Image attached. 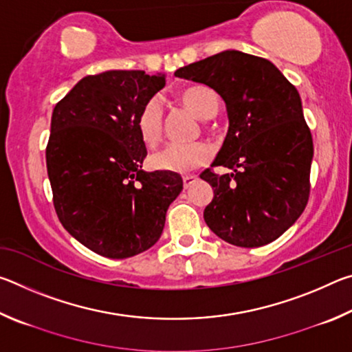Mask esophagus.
<instances>
[{
    "label": "esophagus",
    "instance_id": "obj_1",
    "mask_svg": "<svg viewBox=\"0 0 352 352\" xmlns=\"http://www.w3.org/2000/svg\"><path fill=\"white\" fill-rule=\"evenodd\" d=\"M195 182H197V177H195V175H184L183 177V186H184V189H188V188L192 186Z\"/></svg>",
    "mask_w": 352,
    "mask_h": 352
}]
</instances>
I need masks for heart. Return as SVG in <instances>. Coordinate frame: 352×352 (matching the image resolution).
<instances>
[{
	"mask_svg": "<svg viewBox=\"0 0 352 352\" xmlns=\"http://www.w3.org/2000/svg\"><path fill=\"white\" fill-rule=\"evenodd\" d=\"M180 100L200 119H211L217 115L220 100L217 93L206 85H194L180 93ZM136 132L146 146L157 144L163 133V109L158 99H148L136 115ZM211 147L205 142L190 144H168L148 158V166L155 170L188 174L206 164L211 158Z\"/></svg>",
	"mask_w": 352,
	"mask_h": 352,
	"instance_id": "1",
	"label": "heart"
}]
</instances>
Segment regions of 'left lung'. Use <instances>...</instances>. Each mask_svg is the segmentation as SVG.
<instances>
[{
  "label": "left lung",
  "instance_id": "left-lung-1",
  "mask_svg": "<svg viewBox=\"0 0 352 352\" xmlns=\"http://www.w3.org/2000/svg\"><path fill=\"white\" fill-rule=\"evenodd\" d=\"M225 100L228 133L212 166L233 169L200 178L214 197L204 217L231 245L254 248L285 233L307 205L314 158L301 98L270 60L226 50L175 71Z\"/></svg>",
  "mask_w": 352,
  "mask_h": 352
}]
</instances>
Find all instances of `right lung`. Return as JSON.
Segmentation results:
<instances>
[{
    "instance_id": "add662e5",
    "label": "right lung",
    "mask_w": 352,
    "mask_h": 352,
    "mask_svg": "<svg viewBox=\"0 0 352 352\" xmlns=\"http://www.w3.org/2000/svg\"><path fill=\"white\" fill-rule=\"evenodd\" d=\"M164 85L162 73L105 71L83 77L52 111L46 168L56 212L74 239L105 258L157 243L183 189L174 172L142 170L136 115Z\"/></svg>"
}]
</instances>
